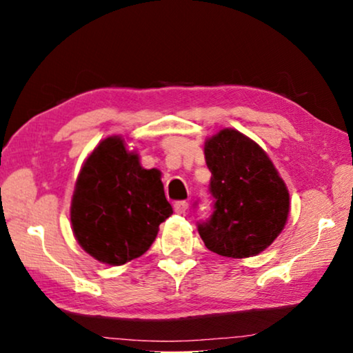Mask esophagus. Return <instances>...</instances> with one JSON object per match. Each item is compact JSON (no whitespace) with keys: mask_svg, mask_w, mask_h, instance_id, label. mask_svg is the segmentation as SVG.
Masks as SVG:
<instances>
[{"mask_svg":"<svg viewBox=\"0 0 353 353\" xmlns=\"http://www.w3.org/2000/svg\"><path fill=\"white\" fill-rule=\"evenodd\" d=\"M186 209H188V202L186 201H176L175 204H173V210H175L176 214H185Z\"/></svg>","mask_w":353,"mask_h":353,"instance_id":"1","label":"esophagus"}]
</instances>
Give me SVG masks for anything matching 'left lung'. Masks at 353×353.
I'll return each mask as SVG.
<instances>
[{
  "mask_svg": "<svg viewBox=\"0 0 353 353\" xmlns=\"http://www.w3.org/2000/svg\"><path fill=\"white\" fill-rule=\"evenodd\" d=\"M204 152L212 173V214L197 221V231L205 248L233 259L260 254L288 220L286 185L260 146L236 130L216 133Z\"/></svg>",
  "mask_w": 353,
  "mask_h": 353,
  "instance_id": "8db88e82",
  "label": "left lung"
}]
</instances>
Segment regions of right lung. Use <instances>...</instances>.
<instances>
[{
	"mask_svg": "<svg viewBox=\"0 0 353 353\" xmlns=\"http://www.w3.org/2000/svg\"><path fill=\"white\" fill-rule=\"evenodd\" d=\"M172 214L161 172L144 170L122 138H105L86 159L75 185L70 220L79 244L96 260L123 265L138 259Z\"/></svg>",
	"mask_w": 353,
	"mask_h": 353,
	"instance_id": "right-lung-1",
	"label": "right lung"
}]
</instances>
